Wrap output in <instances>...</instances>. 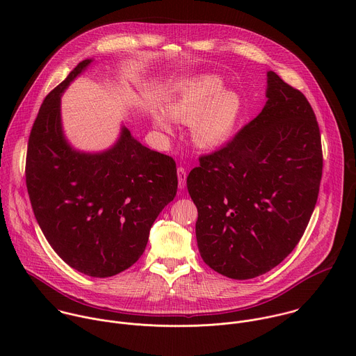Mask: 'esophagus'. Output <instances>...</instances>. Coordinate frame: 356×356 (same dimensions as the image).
Listing matches in <instances>:
<instances>
[{
	"instance_id": "esophagus-1",
	"label": "esophagus",
	"mask_w": 356,
	"mask_h": 356,
	"mask_svg": "<svg viewBox=\"0 0 356 356\" xmlns=\"http://www.w3.org/2000/svg\"><path fill=\"white\" fill-rule=\"evenodd\" d=\"M177 179H179V188H184L186 186V179H187V172L184 168H177Z\"/></svg>"
}]
</instances>
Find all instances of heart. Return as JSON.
Instances as JSON below:
<instances>
[{
  "instance_id": "obj_1",
  "label": "heart",
  "mask_w": 356,
  "mask_h": 356,
  "mask_svg": "<svg viewBox=\"0 0 356 356\" xmlns=\"http://www.w3.org/2000/svg\"><path fill=\"white\" fill-rule=\"evenodd\" d=\"M222 80L214 74H202L184 84L169 101L168 114L179 122H190L195 146L211 149L231 135L241 110V99L231 90H221ZM156 127L170 131V120L163 111L154 115Z\"/></svg>"
}]
</instances>
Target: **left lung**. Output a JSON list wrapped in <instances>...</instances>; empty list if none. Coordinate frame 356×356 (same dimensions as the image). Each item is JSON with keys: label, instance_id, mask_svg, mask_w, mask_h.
I'll list each match as a JSON object with an SVG mask.
<instances>
[{"label": "left lung", "instance_id": "8db88e82", "mask_svg": "<svg viewBox=\"0 0 356 356\" xmlns=\"http://www.w3.org/2000/svg\"><path fill=\"white\" fill-rule=\"evenodd\" d=\"M266 106L187 176L200 255L236 280L277 266L306 231L323 175L316 114L300 90L268 72Z\"/></svg>", "mask_w": 356, "mask_h": 356}]
</instances>
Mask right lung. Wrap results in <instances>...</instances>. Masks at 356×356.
<instances>
[{"mask_svg":"<svg viewBox=\"0 0 356 356\" xmlns=\"http://www.w3.org/2000/svg\"><path fill=\"white\" fill-rule=\"evenodd\" d=\"M80 62L50 91L32 125L25 177L36 221L58 255L92 277L131 268L149 231L177 193L173 158L140 145L127 128L103 154H81L65 139L60 95L88 65Z\"/></svg>","mask_w":356,"mask_h":356,"instance_id":"add662e5","label":"right lung"}]
</instances>
